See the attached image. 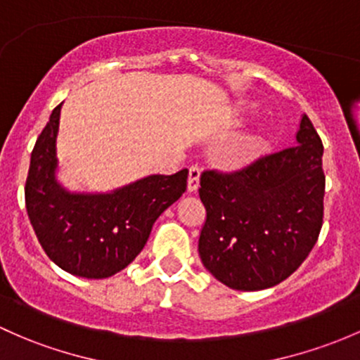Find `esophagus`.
<instances>
[{"mask_svg":"<svg viewBox=\"0 0 360 360\" xmlns=\"http://www.w3.org/2000/svg\"><path fill=\"white\" fill-rule=\"evenodd\" d=\"M200 184V167L193 165L190 167V174H188V191H196Z\"/></svg>","mask_w":360,"mask_h":360,"instance_id":"esophagus-1","label":"esophagus"}]
</instances>
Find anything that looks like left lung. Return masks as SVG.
I'll return each instance as SVG.
<instances>
[{
    "instance_id": "1",
    "label": "left lung",
    "mask_w": 360,
    "mask_h": 360,
    "mask_svg": "<svg viewBox=\"0 0 360 360\" xmlns=\"http://www.w3.org/2000/svg\"><path fill=\"white\" fill-rule=\"evenodd\" d=\"M323 141L307 115L297 145L241 169L200 176L207 210L198 240L203 266L233 290H266L307 259L323 228Z\"/></svg>"
}]
</instances>
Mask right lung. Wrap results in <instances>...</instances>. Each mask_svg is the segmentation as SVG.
Wrapping results in <instances>:
<instances>
[{"mask_svg":"<svg viewBox=\"0 0 360 360\" xmlns=\"http://www.w3.org/2000/svg\"><path fill=\"white\" fill-rule=\"evenodd\" d=\"M53 110L34 145L25 181V207L46 255L63 271L89 279L110 278L136 259L158 215L188 186V170L150 176L110 195H70L56 184Z\"/></svg>","mask_w":360,"mask_h":360,"instance_id":"right-lung-1","label":"right lung"}]
</instances>
